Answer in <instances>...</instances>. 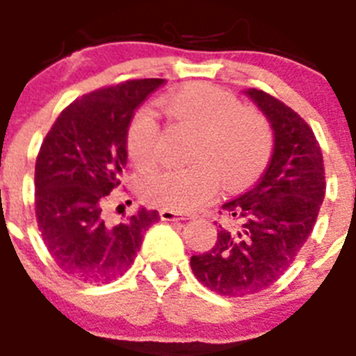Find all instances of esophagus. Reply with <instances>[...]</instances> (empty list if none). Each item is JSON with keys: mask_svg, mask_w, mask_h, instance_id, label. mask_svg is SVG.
<instances>
[{"mask_svg": "<svg viewBox=\"0 0 356 356\" xmlns=\"http://www.w3.org/2000/svg\"><path fill=\"white\" fill-rule=\"evenodd\" d=\"M160 219H162V221H187L188 217L181 216V213L175 212V210L162 209L160 210Z\"/></svg>", "mask_w": 356, "mask_h": 356, "instance_id": "34e87169", "label": "esophagus"}]
</instances>
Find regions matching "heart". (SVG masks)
Returning <instances> with one entry per match:
<instances>
[{"mask_svg": "<svg viewBox=\"0 0 356 356\" xmlns=\"http://www.w3.org/2000/svg\"><path fill=\"white\" fill-rule=\"evenodd\" d=\"M165 106L180 121L201 131L194 151V168L163 169L147 176L146 201L176 212L203 207L219 184L244 188L264 175L275 147L267 119L259 110L242 106L228 90L197 81L165 97ZM127 147L139 169L155 168L160 159L159 122L151 110H140L128 128Z\"/></svg>", "mask_w": 356, "mask_h": 356, "instance_id": "obj_1", "label": "heart"}]
</instances>
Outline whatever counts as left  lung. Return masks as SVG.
Masks as SVG:
<instances>
[{"instance_id": "8db88e82", "label": "left lung", "mask_w": 356, "mask_h": 356, "mask_svg": "<svg viewBox=\"0 0 356 356\" xmlns=\"http://www.w3.org/2000/svg\"><path fill=\"white\" fill-rule=\"evenodd\" d=\"M244 94L273 128L271 162L253 188L221 207L226 222L216 246L191 257L201 284L229 298L271 287L287 271L312 234L326 191L323 153L305 119L264 90Z\"/></svg>"}]
</instances>
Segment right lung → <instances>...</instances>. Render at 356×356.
<instances>
[{
  "label": "right lung",
  "mask_w": 356,
  "mask_h": 356,
  "mask_svg": "<svg viewBox=\"0 0 356 356\" xmlns=\"http://www.w3.org/2000/svg\"><path fill=\"white\" fill-rule=\"evenodd\" d=\"M163 80H130L85 94L56 118L35 163V213L55 264L85 284H106L130 269L144 232L160 219L140 207L121 222L105 203L128 162L135 110Z\"/></svg>",
  "instance_id": "right-lung-1"
}]
</instances>
